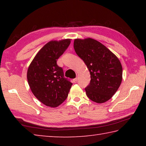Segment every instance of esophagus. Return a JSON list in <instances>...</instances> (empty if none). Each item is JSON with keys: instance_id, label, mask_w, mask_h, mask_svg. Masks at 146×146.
Masks as SVG:
<instances>
[{"instance_id": "1", "label": "esophagus", "mask_w": 146, "mask_h": 146, "mask_svg": "<svg viewBox=\"0 0 146 146\" xmlns=\"http://www.w3.org/2000/svg\"><path fill=\"white\" fill-rule=\"evenodd\" d=\"M77 80H78V78H74L73 80V82L74 83H76V82H77Z\"/></svg>"}]
</instances>
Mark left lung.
Listing matches in <instances>:
<instances>
[{"mask_svg":"<svg viewBox=\"0 0 146 146\" xmlns=\"http://www.w3.org/2000/svg\"><path fill=\"white\" fill-rule=\"evenodd\" d=\"M73 46L91 75L90 83L85 88L88 97L97 103L110 100L122 82L120 60L105 46L93 38L75 39Z\"/></svg>","mask_w":146,"mask_h":146,"instance_id":"obj_1","label":"left lung"}]
</instances>
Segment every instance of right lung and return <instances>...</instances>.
<instances>
[{
    "label": "right lung",
    "mask_w": 146,
    "mask_h": 146,
    "mask_svg": "<svg viewBox=\"0 0 146 146\" xmlns=\"http://www.w3.org/2000/svg\"><path fill=\"white\" fill-rule=\"evenodd\" d=\"M70 39L49 42L29 65L27 78L35 97L44 105L56 108L68 96L73 84L64 77L63 69L56 64L71 43Z\"/></svg>",
    "instance_id": "add662e5"
}]
</instances>
